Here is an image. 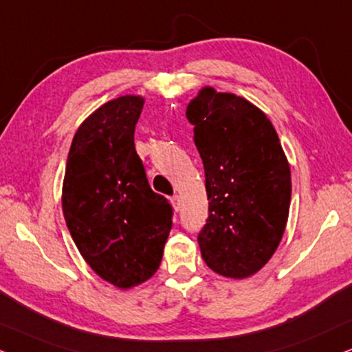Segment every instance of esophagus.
Instances as JSON below:
<instances>
[{
    "label": "esophagus",
    "instance_id": "obj_1",
    "mask_svg": "<svg viewBox=\"0 0 352 352\" xmlns=\"http://www.w3.org/2000/svg\"><path fill=\"white\" fill-rule=\"evenodd\" d=\"M171 204H173V209L177 212V210L181 209V197L177 196V194H176V196H173L171 197Z\"/></svg>",
    "mask_w": 352,
    "mask_h": 352
}]
</instances>
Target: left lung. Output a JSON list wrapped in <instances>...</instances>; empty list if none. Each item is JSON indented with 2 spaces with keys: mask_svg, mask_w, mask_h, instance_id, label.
<instances>
[{
  "mask_svg": "<svg viewBox=\"0 0 352 352\" xmlns=\"http://www.w3.org/2000/svg\"><path fill=\"white\" fill-rule=\"evenodd\" d=\"M186 117L209 199V219L197 236L202 259L217 274L245 279L271 259L284 235L289 162L271 120L245 98L206 86Z\"/></svg>",
  "mask_w": 352,
  "mask_h": 352,
  "instance_id": "left-lung-1",
  "label": "left lung"
}]
</instances>
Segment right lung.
Masks as SVG:
<instances>
[{
  "mask_svg": "<svg viewBox=\"0 0 352 352\" xmlns=\"http://www.w3.org/2000/svg\"><path fill=\"white\" fill-rule=\"evenodd\" d=\"M143 98L102 104L76 130L65 169L62 207L85 261L119 289L158 271L173 225L166 197L151 190L133 132Z\"/></svg>",
  "mask_w": 352,
  "mask_h": 352,
  "instance_id": "obj_1",
  "label": "right lung"
}]
</instances>
